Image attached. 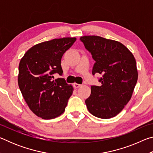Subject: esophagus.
<instances>
[{
  "instance_id": "obj_1",
  "label": "esophagus",
  "mask_w": 153,
  "mask_h": 153,
  "mask_svg": "<svg viewBox=\"0 0 153 153\" xmlns=\"http://www.w3.org/2000/svg\"><path fill=\"white\" fill-rule=\"evenodd\" d=\"M81 86H82L81 84H77V83H74V87L75 88H79Z\"/></svg>"
}]
</instances>
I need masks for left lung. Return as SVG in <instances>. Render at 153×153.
<instances>
[{
    "instance_id": "left-lung-1",
    "label": "left lung",
    "mask_w": 153,
    "mask_h": 153,
    "mask_svg": "<svg viewBox=\"0 0 153 153\" xmlns=\"http://www.w3.org/2000/svg\"><path fill=\"white\" fill-rule=\"evenodd\" d=\"M95 63L92 75L101 86H91V94L85 100L95 117L109 119L118 115L130 100L138 80L136 62L132 53L122 44L98 36L79 38Z\"/></svg>"
}]
</instances>
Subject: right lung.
Wrapping results in <instances>:
<instances>
[{"label": "right lung", "instance_id": "add662e5", "mask_svg": "<svg viewBox=\"0 0 153 153\" xmlns=\"http://www.w3.org/2000/svg\"><path fill=\"white\" fill-rule=\"evenodd\" d=\"M76 38L53 39L38 44L28 50L19 65L18 84L32 112L44 120H51L64 112L74 88L64 78L61 58Z\"/></svg>", "mask_w": 153, "mask_h": 153}]
</instances>
